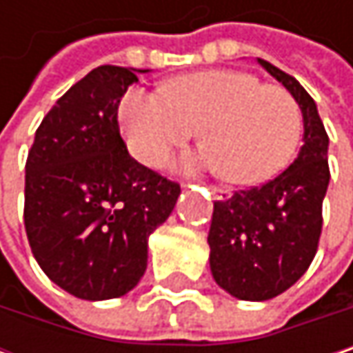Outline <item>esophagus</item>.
<instances>
[{"label":"esophagus","instance_id":"1","mask_svg":"<svg viewBox=\"0 0 353 353\" xmlns=\"http://www.w3.org/2000/svg\"><path fill=\"white\" fill-rule=\"evenodd\" d=\"M210 192L216 200H227L231 196V190L229 188H223V185H210Z\"/></svg>","mask_w":353,"mask_h":353}]
</instances>
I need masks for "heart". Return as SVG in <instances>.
Returning a JSON list of instances; mask_svg holds the SVG:
<instances>
[{"label":"heart","mask_w":353,"mask_h":353,"mask_svg":"<svg viewBox=\"0 0 353 353\" xmlns=\"http://www.w3.org/2000/svg\"><path fill=\"white\" fill-rule=\"evenodd\" d=\"M130 153L159 165L202 126L198 161L253 185L278 176L301 139V108L280 85L235 69H208L174 79L168 90H132L120 106Z\"/></svg>","instance_id":"b5f03b06"}]
</instances>
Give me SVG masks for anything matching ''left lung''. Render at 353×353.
Returning a JSON list of instances; mask_svg holds the SVG:
<instances>
[{
	"mask_svg": "<svg viewBox=\"0 0 353 353\" xmlns=\"http://www.w3.org/2000/svg\"><path fill=\"white\" fill-rule=\"evenodd\" d=\"M257 61L299 102L305 145L280 176L214 202L208 231L210 272L221 288L241 301H270L309 270L331 177L329 137L315 100L292 75L263 59Z\"/></svg>",
	"mask_w": 353,
	"mask_h": 353,
	"instance_id": "8db88e82",
	"label": "left lung"
}]
</instances>
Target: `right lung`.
<instances>
[{"label":"right lung","instance_id":"right-lung-1","mask_svg":"<svg viewBox=\"0 0 353 353\" xmlns=\"http://www.w3.org/2000/svg\"><path fill=\"white\" fill-rule=\"evenodd\" d=\"M139 77L102 65L36 128L26 159L24 227L42 272L83 301L118 299L147 270V239L168 221L179 183L141 165L120 137L118 106Z\"/></svg>","mask_w":353,"mask_h":353}]
</instances>
